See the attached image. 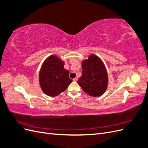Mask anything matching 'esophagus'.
Listing matches in <instances>:
<instances>
[{"mask_svg": "<svg viewBox=\"0 0 148 148\" xmlns=\"http://www.w3.org/2000/svg\"><path fill=\"white\" fill-rule=\"evenodd\" d=\"M77 80H78V78H75L73 79V82H77Z\"/></svg>", "mask_w": 148, "mask_h": 148, "instance_id": "esophagus-1", "label": "esophagus"}]
</instances>
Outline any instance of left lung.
<instances>
[{"instance_id":"1","label":"left lung","mask_w":148,"mask_h":148,"mask_svg":"<svg viewBox=\"0 0 148 148\" xmlns=\"http://www.w3.org/2000/svg\"><path fill=\"white\" fill-rule=\"evenodd\" d=\"M82 75L78 83L89 96L99 97L105 92L108 86L109 77L105 65L100 58L91 54L82 62Z\"/></svg>"}]
</instances>
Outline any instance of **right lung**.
Masks as SVG:
<instances>
[{"label": "right lung", "mask_w": 148, "mask_h": 148, "mask_svg": "<svg viewBox=\"0 0 148 148\" xmlns=\"http://www.w3.org/2000/svg\"><path fill=\"white\" fill-rule=\"evenodd\" d=\"M65 62L57 55L49 56L39 71V82L42 92L51 97L58 96L72 82L69 71L64 68Z\"/></svg>", "instance_id": "obj_1"}]
</instances>
